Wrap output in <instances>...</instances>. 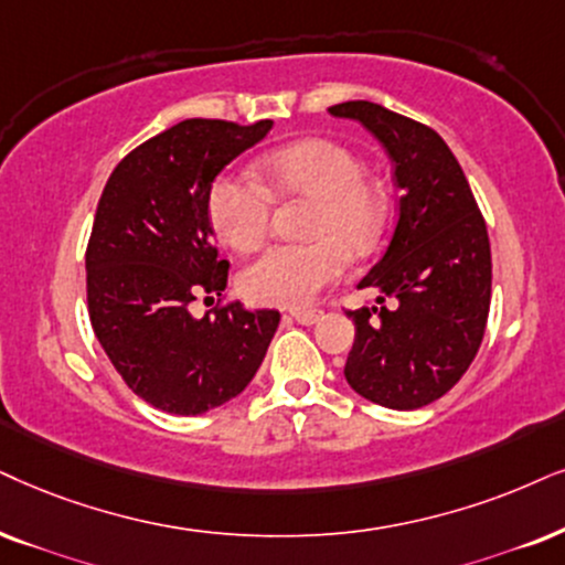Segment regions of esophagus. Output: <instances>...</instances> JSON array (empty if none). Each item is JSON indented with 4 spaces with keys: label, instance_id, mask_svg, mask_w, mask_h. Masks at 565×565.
<instances>
[{
    "label": "esophagus",
    "instance_id": "1",
    "mask_svg": "<svg viewBox=\"0 0 565 565\" xmlns=\"http://www.w3.org/2000/svg\"><path fill=\"white\" fill-rule=\"evenodd\" d=\"M291 318H295L299 326H312L320 320V310H295L291 312Z\"/></svg>",
    "mask_w": 565,
    "mask_h": 565
}]
</instances>
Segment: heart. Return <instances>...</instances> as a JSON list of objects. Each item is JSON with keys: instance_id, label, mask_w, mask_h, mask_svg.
Masks as SVG:
<instances>
[{"instance_id": "heart-1", "label": "heart", "mask_w": 565, "mask_h": 565, "mask_svg": "<svg viewBox=\"0 0 565 565\" xmlns=\"http://www.w3.org/2000/svg\"><path fill=\"white\" fill-rule=\"evenodd\" d=\"M258 182L221 174L209 192L216 237L237 253L266 242L270 198L312 200L307 245H278L242 270L239 289L249 302L305 307L347 270L373 253L388 221V192L365 174V163L347 146L326 138L291 142L258 163Z\"/></svg>"}]
</instances>
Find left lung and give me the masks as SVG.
<instances>
[{"label":"left lung","instance_id":"8db88e82","mask_svg":"<svg viewBox=\"0 0 565 565\" xmlns=\"http://www.w3.org/2000/svg\"><path fill=\"white\" fill-rule=\"evenodd\" d=\"M333 117L367 127L394 161L398 221L383 258L360 281L377 307L349 310L354 347L347 383L388 409H419L454 388L472 365L490 312L488 226L443 138L373 102H347ZM391 296V311L382 302Z\"/></svg>","mask_w":565,"mask_h":565}]
</instances>
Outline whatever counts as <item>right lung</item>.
Instances as JSON below:
<instances>
[{"mask_svg":"<svg viewBox=\"0 0 565 565\" xmlns=\"http://www.w3.org/2000/svg\"><path fill=\"white\" fill-rule=\"evenodd\" d=\"M270 127L184 119L127 153L98 200L85 249L93 333L132 394L161 412L195 417L242 394L281 320L242 302L190 312L230 278L211 239V184Z\"/></svg>","mask_w":565,"mask_h":565,"instance_id":"1","label":"right lung"}]
</instances>
